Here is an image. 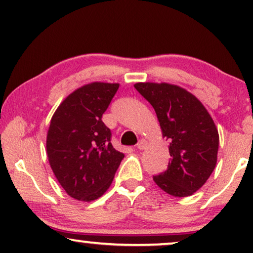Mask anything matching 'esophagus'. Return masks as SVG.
Listing matches in <instances>:
<instances>
[{
    "mask_svg": "<svg viewBox=\"0 0 253 253\" xmlns=\"http://www.w3.org/2000/svg\"><path fill=\"white\" fill-rule=\"evenodd\" d=\"M146 145H147L146 141L141 139V140H139V143L137 144V148H138V150H140V151H141V150H145V147H146Z\"/></svg>",
    "mask_w": 253,
    "mask_h": 253,
    "instance_id": "1",
    "label": "esophagus"
}]
</instances>
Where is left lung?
I'll return each mask as SVG.
<instances>
[{
	"label": "left lung",
	"instance_id": "8db88e82",
	"mask_svg": "<svg viewBox=\"0 0 253 253\" xmlns=\"http://www.w3.org/2000/svg\"><path fill=\"white\" fill-rule=\"evenodd\" d=\"M134 88L157 113L162 136L170 141L167 170L153 176L159 188L174 197L193 195L216 165L219 132L195 95L167 83H137Z\"/></svg>",
	"mask_w": 253,
	"mask_h": 253
}]
</instances>
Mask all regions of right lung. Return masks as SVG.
Here are the masks:
<instances>
[{
    "label": "right lung",
    "mask_w": 253,
    "mask_h": 253,
    "mask_svg": "<svg viewBox=\"0 0 253 253\" xmlns=\"http://www.w3.org/2000/svg\"><path fill=\"white\" fill-rule=\"evenodd\" d=\"M120 84L94 82L69 94L51 117L47 155L55 177L74 199L92 202L112 184L124 154L113 147L102 115Z\"/></svg>",
    "instance_id": "add662e5"
}]
</instances>
